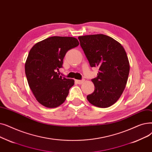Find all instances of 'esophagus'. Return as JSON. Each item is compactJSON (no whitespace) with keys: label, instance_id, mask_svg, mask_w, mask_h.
Segmentation results:
<instances>
[{"label":"esophagus","instance_id":"1","mask_svg":"<svg viewBox=\"0 0 152 152\" xmlns=\"http://www.w3.org/2000/svg\"><path fill=\"white\" fill-rule=\"evenodd\" d=\"M85 82L84 80H75V83L77 84H82L83 82Z\"/></svg>","mask_w":152,"mask_h":152}]
</instances>
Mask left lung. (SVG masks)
I'll use <instances>...</instances> for the list:
<instances>
[{
  "mask_svg": "<svg viewBox=\"0 0 152 152\" xmlns=\"http://www.w3.org/2000/svg\"><path fill=\"white\" fill-rule=\"evenodd\" d=\"M80 46L91 67H98L97 77L91 80L95 90L86 96L99 107H107L119 99L125 89L130 64L120 42L103 34L78 37Z\"/></svg>",
  "mask_w": 152,
  "mask_h": 152,
  "instance_id": "1",
  "label": "left lung"
}]
</instances>
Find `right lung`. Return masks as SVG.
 <instances>
[{
	"instance_id": "add662e5",
	"label": "right lung",
	"mask_w": 152,
	"mask_h": 152,
	"mask_svg": "<svg viewBox=\"0 0 152 152\" xmlns=\"http://www.w3.org/2000/svg\"><path fill=\"white\" fill-rule=\"evenodd\" d=\"M78 45L74 37H52L37 42L30 49L25 74L29 86L41 105L54 108L66 101L74 80L62 78L56 71L62 67L66 53Z\"/></svg>"
}]
</instances>
